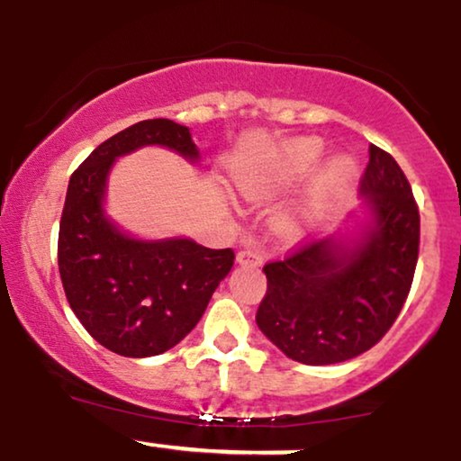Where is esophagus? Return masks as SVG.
<instances>
[{
    "instance_id": "1",
    "label": "esophagus",
    "mask_w": 461,
    "mask_h": 461,
    "mask_svg": "<svg viewBox=\"0 0 461 461\" xmlns=\"http://www.w3.org/2000/svg\"><path fill=\"white\" fill-rule=\"evenodd\" d=\"M236 262L240 264V267H262L264 256H262L260 249L247 247V249H242V251H238Z\"/></svg>"
}]
</instances>
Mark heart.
<instances>
[{"label":"heart","instance_id":"heart-1","mask_svg":"<svg viewBox=\"0 0 461 461\" xmlns=\"http://www.w3.org/2000/svg\"><path fill=\"white\" fill-rule=\"evenodd\" d=\"M322 156V142L319 139H297L290 140L282 149L268 158L267 162L253 164V167L240 168L234 173V184L238 193L247 199H268L275 194L284 193L301 179H305L316 168ZM357 167L351 158L338 156L327 164L319 182L312 186V190L305 194L294 210L293 221H303L310 223L314 221L327 201L342 190L351 186L356 179Z\"/></svg>","mask_w":461,"mask_h":461}]
</instances>
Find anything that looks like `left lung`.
Returning <instances> with one entry per match:
<instances>
[{"label":"left lung","mask_w":461,"mask_h":461,"mask_svg":"<svg viewBox=\"0 0 461 461\" xmlns=\"http://www.w3.org/2000/svg\"><path fill=\"white\" fill-rule=\"evenodd\" d=\"M359 203L330 236L264 267L260 331L310 366L377 345L403 308L418 260L420 216L401 167L370 145Z\"/></svg>","instance_id":"1"}]
</instances>
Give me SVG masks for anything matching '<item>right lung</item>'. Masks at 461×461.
Here are the masks:
<instances>
[{
    "mask_svg": "<svg viewBox=\"0 0 461 461\" xmlns=\"http://www.w3.org/2000/svg\"><path fill=\"white\" fill-rule=\"evenodd\" d=\"M142 147H164L190 164L201 158L186 125L168 119L130 125L68 179L58 234V268L73 314L99 345L123 357L160 356L184 340L236 258L231 249H208L186 236L136 238L105 212L114 162Z\"/></svg>",
    "mask_w": 461,
    "mask_h": 461,
    "instance_id": "right-lung-1",
    "label": "right lung"
}]
</instances>
